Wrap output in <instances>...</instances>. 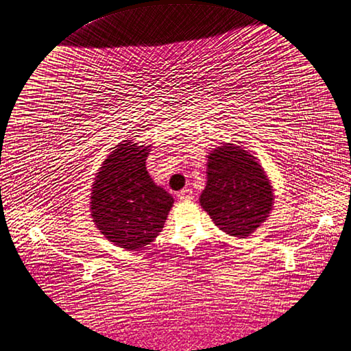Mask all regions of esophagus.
Masks as SVG:
<instances>
[{
  "instance_id": "obj_1",
  "label": "esophagus",
  "mask_w": 351,
  "mask_h": 351,
  "mask_svg": "<svg viewBox=\"0 0 351 351\" xmlns=\"http://www.w3.org/2000/svg\"><path fill=\"white\" fill-rule=\"evenodd\" d=\"M178 198L182 199V201H189V199H192V189L185 188V189H182V191H179V192H178Z\"/></svg>"
}]
</instances>
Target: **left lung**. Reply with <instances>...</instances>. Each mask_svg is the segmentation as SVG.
<instances>
[{
    "label": "left lung",
    "mask_w": 351,
    "mask_h": 351,
    "mask_svg": "<svg viewBox=\"0 0 351 351\" xmlns=\"http://www.w3.org/2000/svg\"><path fill=\"white\" fill-rule=\"evenodd\" d=\"M273 201V186L252 154L233 144L210 153L199 202L217 228L230 236H250L267 220Z\"/></svg>",
    "instance_id": "1"
}]
</instances>
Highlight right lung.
<instances>
[{"mask_svg":"<svg viewBox=\"0 0 351 351\" xmlns=\"http://www.w3.org/2000/svg\"><path fill=\"white\" fill-rule=\"evenodd\" d=\"M147 147L119 144L104 162L92 192V217L108 241L138 251L159 236L173 198L145 171Z\"/></svg>","mask_w":351,"mask_h":351,"instance_id":"obj_1","label":"right lung"}]
</instances>
